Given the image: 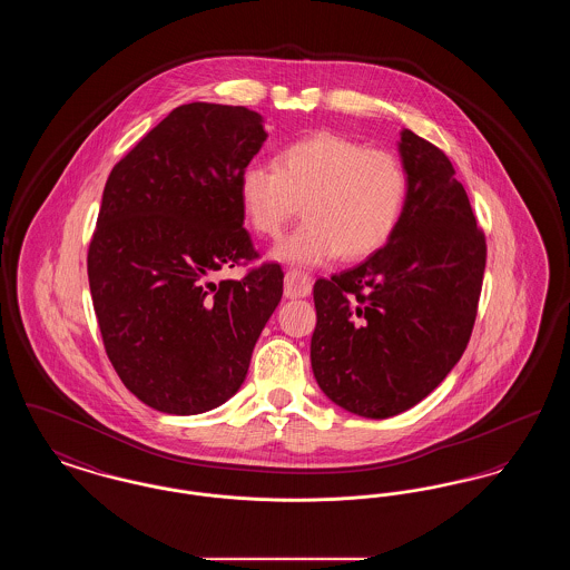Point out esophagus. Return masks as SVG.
<instances>
[{
	"label": "esophagus",
	"instance_id": "1",
	"mask_svg": "<svg viewBox=\"0 0 570 570\" xmlns=\"http://www.w3.org/2000/svg\"><path fill=\"white\" fill-rule=\"evenodd\" d=\"M312 293V277L298 269H288L284 279V295L288 298L307 297Z\"/></svg>",
	"mask_w": 570,
	"mask_h": 570
}]
</instances>
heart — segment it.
I'll list each match as a JSON object with an SVG mask.
<instances>
[{
  "mask_svg": "<svg viewBox=\"0 0 570 570\" xmlns=\"http://www.w3.org/2000/svg\"><path fill=\"white\" fill-rule=\"evenodd\" d=\"M407 190L406 168L395 154L331 132L295 140L275 166L252 163L239 175L242 212L263 237H277L303 205L307 222L273 252L298 265L376 254L404 217Z\"/></svg>",
  "mask_w": 570,
  "mask_h": 570,
  "instance_id": "1",
  "label": "heart"
}]
</instances>
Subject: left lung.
Segmentation results:
<instances>
[{"instance_id": "1", "label": "left lung", "mask_w": 570, "mask_h": 570, "mask_svg": "<svg viewBox=\"0 0 570 570\" xmlns=\"http://www.w3.org/2000/svg\"><path fill=\"white\" fill-rule=\"evenodd\" d=\"M406 212L367 261L316 279L312 370L337 406L389 419L428 397L465 351L488 261L485 233L446 154L402 132Z\"/></svg>"}]
</instances>
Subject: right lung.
Wrapping results in <instances>:
<instances>
[{
	"label": "right lung",
	"mask_w": 570,
	"mask_h": 570,
	"mask_svg": "<svg viewBox=\"0 0 570 570\" xmlns=\"http://www.w3.org/2000/svg\"><path fill=\"white\" fill-rule=\"evenodd\" d=\"M263 117L191 102L168 112L112 166L87 252L105 351L130 393L166 414H200L244 384L284 288L244 228L239 175L261 151Z\"/></svg>",
	"instance_id": "right-lung-1"
}]
</instances>
